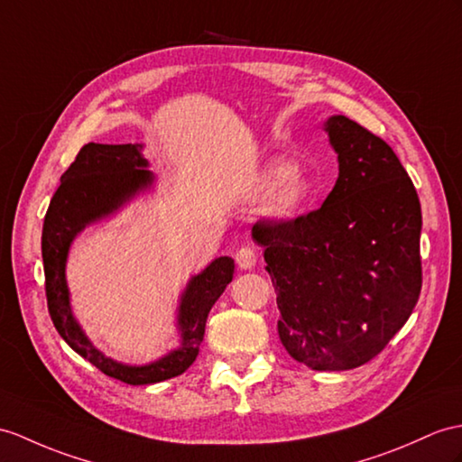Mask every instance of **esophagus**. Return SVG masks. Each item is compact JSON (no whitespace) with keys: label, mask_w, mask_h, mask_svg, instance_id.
<instances>
[{"label":"esophagus","mask_w":462,"mask_h":462,"mask_svg":"<svg viewBox=\"0 0 462 462\" xmlns=\"http://www.w3.org/2000/svg\"><path fill=\"white\" fill-rule=\"evenodd\" d=\"M235 261H237L241 270H251L256 264V251L253 246L245 245L237 251V254H235Z\"/></svg>","instance_id":"obj_1"}]
</instances>
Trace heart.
<instances>
[{
  "label": "heart",
  "mask_w": 462,
  "mask_h": 462,
  "mask_svg": "<svg viewBox=\"0 0 462 462\" xmlns=\"http://www.w3.org/2000/svg\"><path fill=\"white\" fill-rule=\"evenodd\" d=\"M256 189L268 194L264 199V213L270 219L290 221L298 217L311 198V186L294 164L286 159L270 161L256 178Z\"/></svg>",
  "instance_id": "b5f03b06"
}]
</instances>
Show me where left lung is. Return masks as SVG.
<instances>
[{
	"instance_id": "1",
	"label": "left lung",
	"mask_w": 462,
	"mask_h": 462,
	"mask_svg": "<svg viewBox=\"0 0 462 462\" xmlns=\"http://www.w3.org/2000/svg\"><path fill=\"white\" fill-rule=\"evenodd\" d=\"M325 131L339 178L323 206L256 221L253 239L264 246L288 355L351 370L384 351L420 300L421 206L390 144L345 116Z\"/></svg>"
}]
</instances>
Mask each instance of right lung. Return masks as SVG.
<instances>
[{
  "mask_svg": "<svg viewBox=\"0 0 462 462\" xmlns=\"http://www.w3.org/2000/svg\"><path fill=\"white\" fill-rule=\"evenodd\" d=\"M141 144H99L88 143L76 161L60 178L42 225V264L44 290L49 313L56 331L70 348L92 363L101 373L131 386L154 384L186 373L196 361L204 341L208 313L233 280L235 263L231 256H219L204 273L189 280L178 308L180 346L161 361L129 366L106 356L88 339L70 310V294L66 286V256L86 225L114 213L129 198L152 184L146 171Z\"/></svg>",
  "mask_w": 462,
  "mask_h": 462,
  "instance_id": "right-lung-1",
  "label": "right lung"
}]
</instances>
